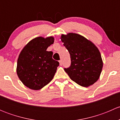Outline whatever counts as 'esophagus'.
Instances as JSON below:
<instances>
[{
	"instance_id": "esophagus-1",
	"label": "esophagus",
	"mask_w": 120,
	"mask_h": 120,
	"mask_svg": "<svg viewBox=\"0 0 120 120\" xmlns=\"http://www.w3.org/2000/svg\"><path fill=\"white\" fill-rule=\"evenodd\" d=\"M59 63H60V66H62V64H63L62 60H60V61H59Z\"/></svg>"
}]
</instances>
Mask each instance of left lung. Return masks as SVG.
<instances>
[{
    "instance_id": "8db88e82",
    "label": "left lung",
    "mask_w": 120,
    "mask_h": 120,
    "mask_svg": "<svg viewBox=\"0 0 120 120\" xmlns=\"http://www.w3.org/2000/svg\"><path fill=\"white\" fill-rule=\"evenodd\" d=\"M60 38L70 54L71 66L64 68L70 79L83 87L95 83L100 77L103 64L96 46L75 33L62 34Z\"/></svg>"
}]
</instances>
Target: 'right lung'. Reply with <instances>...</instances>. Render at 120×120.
<instances>
[{"instance_id": "1", "label": "right lung", "mask_w": 120, "mask_h": 120, "mask_svg": "<svg viewBox=\"0 0 120 120\" xmlns=\"http://www.w3.org/2000/svg\"><path fill=\"white\" fill-rule=\"evenodd\" d=\"M54 40L52 36L35 38L19 54L17 74L23 84L30 89L39 90L54 77L59 63L52 59V52L46 50Z\"/></svg>"}]
</instances>
